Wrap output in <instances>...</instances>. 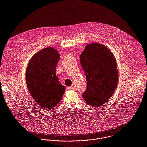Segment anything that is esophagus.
<instances>
[{
	"instance_id": "1",
	"label": "esophagus",
	"mask_w": 147,
	"mask_h": 147,
	"mask_svg": "<svg viewBox=\"0 0 147 147\" xmlns=\"http://www.w3.org/2000/svg\"><path fill=\"white\" fill-rule=\"evenodd\" d=\"M67 88L68 90H74V87H72V86H68V87H67Z\"/></svg>"
}]
</instances>
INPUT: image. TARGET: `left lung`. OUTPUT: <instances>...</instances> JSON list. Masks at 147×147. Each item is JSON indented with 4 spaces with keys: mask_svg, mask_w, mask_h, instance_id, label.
<instances>
[{
    "mask_svg": "<svg viewBox=\"0 0 147 147\" xmlns=\"http://www.w3.org/2000/svg\"><path fill=\"white\" fill-rule=\"evenodd\" d=\"M80 60L87 80L83 98L90 105H102L112 97L117 86L116 59L107 47L93 43L86 46Z\"/></svg>",
    "mask_w": 147,
    "mask_h": 147,
    "instance_id": "8db88e82",
    "label": "left lung"
}]
</instances>
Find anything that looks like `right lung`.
<instances>
[{"label":"right lung","instance_id":"right-lung-1","mask_svg":"<svg viewBox=\"0 0 147 147\" xmlns=\"http://www.w3.org/2000/svg\"><path fill=\"white\" fill-rule=\"evenodd\" d=\"M60 59L57 51L47 47L34 54L30 59L26 73V80L30 95L43 108L50 109L61 100L65 87L56 75Z\"/></svg>","mask_w":147,"mask_h":147}]
</instances>
